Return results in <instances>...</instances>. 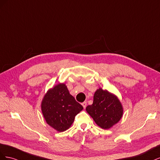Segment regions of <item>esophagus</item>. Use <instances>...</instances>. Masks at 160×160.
Wrapping results in <instances>:
<instances>
[{
  "label": "esophagus",
  "instance_id": "1",
  "mask_svg": "<svg viewBox=\"0 0 160 160\" xmlns=\"http://www.w3.org/2000/svg\"><path fill=\"white\" fill-rule=\"evenodd\" d=\"M82 105H83V108L85 109L86 107H87V102H83V103H82Z\"/></svg>",
  "mask_w": 160,
  "mask_h": 160
}]
</instances>
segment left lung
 <instances>
[{
	"mask_svg": "<svg viewBox=\"0 0 160 160\" xmlns=\"http://www.w3.org/2000/svg\"><path fill=\"white\" fill-rule=\"evenodd\" d=\"M86 111L95 123L103 129H109L118 123L123 113L122 104L118 96L102 88L96 90L93 104L88 105Z\"/></svg>",
	"mask_w": 160,
	"mask_h": 160,
	"instance_id": "1",
	"label": "left lung"
}]
</instances>
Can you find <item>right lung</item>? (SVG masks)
<instances>
[{"label":"right lung","instance_id":"right-lung-1","mask_svg":"<svg viewBox=\"0 0 160 160\" xmlns=\"http://www.w3.org/2000/svg\"><path fill=\"white\" fill-rule=\"evenodd\" d=\"M83 109L65 83H59L49 89L41 101L42 113L47 123L59 132L68 129L75 115Z\"/></svg>","mask_w":160,"mask_h":160}]
</instances>
